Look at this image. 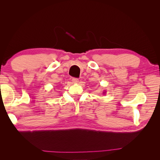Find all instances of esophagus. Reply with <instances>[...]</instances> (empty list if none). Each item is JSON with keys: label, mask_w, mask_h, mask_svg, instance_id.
Wrapping results in <instances>:
<instances>
[{"label": "esophagus", "mask_w": 160, "mask_h": 160, "mask_svg": "<svg viewBox=\"0 0 160 160\" xmlns=\"http://www.w3.org/2000/svg\"><path fill=\"white\" fill-rule=\"evenodd\" d=\"M72 83H77L79 82V79L77 78H72Z\"/></svg>", "instance_id": "34e87169"}]
</instances>
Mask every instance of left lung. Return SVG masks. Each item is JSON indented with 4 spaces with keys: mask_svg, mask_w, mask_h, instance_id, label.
<instances>
[{
    "mask_svg": "<svg viewBox=\"0 0 160 160\" xmlns=\"http://www.w3.org/2000/svg\"><path fill=\"white\" fill-rule=\"evenodd\" d=\"M104 93V92H103V93Z\"/></svg>",
    "mask_w": 160,
    "mask_h": 160,
    "instance_id": "8db88e82",
    "label": "left lung"
}]
</instances>
